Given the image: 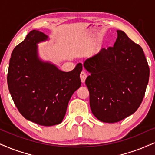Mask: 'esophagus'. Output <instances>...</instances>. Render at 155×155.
I'll use <instances>...</instances> for the list:
<instances>
[{
	"label": "esophagus",
	"instance_id": "1",
	"mask_svg": "<svg viewBox=\"0 0 155 155\" xmlns=\"http://www.w3.org/2000/svg\"><path fill=\"white\" fill-rule=\"evenodd\" d=\"M80 77H81V80L82 83H84L85 81V79H86L87 77V74L85 73V72H82L81 73V75H80Z\"/></svg>",
	"mask_w": 155,
	"mask_h": 155
}]
</instances>
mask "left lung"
Masks as SVG:
<instances>
[{"instance_id": "1", "label": "left lung", "mask_w": 155, "mask_h": 155, "mask_svg": "<svg viewBox=\"0 0 155 155\" xmlns=\"http://www.w3.org/2000/svg\"><path fill=\"white\" fill-rule=\"evenodd\" d=\"M114 47L87 59L85 80L93 114L101 121L116 123L133 114L142 104L150 68L142 47L121 30Z\"/></svg>"}]
</instances>
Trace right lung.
<instances>
[{
    "instance_id": "1",
    "label": "right lung",
    "mask_w": 155,
    "mask_h": 155,
    "mask_svg": "<svg viewBox=\"0 0 155 155\" xmlns=\"http://www.w3.org/2000/svg\"><path fill=\"white\" fill-rule=\"evenodd\" d=\"M47 39L42 32L32 30L13 49L7 82L21 114L28 121L50 127L62 121L69 101L81 85L83 65L78 63L72 71L62 72L40 60L37 44Z\"/></svg>"
}]
</instances>
